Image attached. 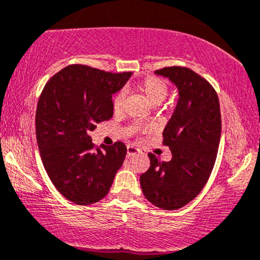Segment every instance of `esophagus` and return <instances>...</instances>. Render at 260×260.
<instances>
[{
    "label": "esophagus",
    "instance_id": "34e87169",
    "mask_svg": "<svg viewBox=\"0 0 260 260\" xmlns=\"http://www.w3.org/2000/svg\"><path fill=\"white\" fill-rule=\"evenodd\" d=\"M140 152V151L138 150V148H135L134 146H127V157H131V156H135V154H138Z\"/></svg>",
    "mask_w": 260,
    "mask_h": 260
}]
</instances>
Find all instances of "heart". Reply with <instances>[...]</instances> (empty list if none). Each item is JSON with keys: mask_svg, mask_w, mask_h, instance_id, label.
Listing matches in <instances>:
<instances>
[{"mask_svg": "<svg viewBox=\"0 0 260 260\" xmlns=\"http://www.w3.org/2000/svg\"><path fill=\"white\" fill-rule=\"evenodd\" d=\"M136 89L139 92H141L145 95V98L147 99L148 103L152 104V106H157L161 102L167 97L169 92L168 83L161 77H157V76H147L144 80L139 81L135 84ZM124 99L125 94L124 92H118L115 93L114 97L112 99V106L114 112H120L124 106Z\"/></svg>", "mask_w": 260, "mask_h": 260, "instance_id": "heart-1", "label": "heart"}]
</instances>
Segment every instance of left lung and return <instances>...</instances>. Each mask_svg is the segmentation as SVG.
Returning <instances> with one entry per match:
<instances>
[{"label":"left lung","instance_id":"8db88e82","mask_svg":"<svg viewBox=\"0 0 260 260\" xmlns=\"http://www.w3.org/2000/svg\"><path fill=\"white\" fill-rule=\"evenodd\" d=\"M177 86L179 99L163 130V145L172 159L161 162L148 153L150 168L140 177L145 198L157 208H183L203 190L215 161L221 136L220 102L214 87L188 67L157 70Z\"/></svg>","mask_w":260,"mask_h":260}]
</instances>
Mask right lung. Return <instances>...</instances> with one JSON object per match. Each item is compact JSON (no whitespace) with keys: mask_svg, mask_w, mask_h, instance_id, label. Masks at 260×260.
<instances>
[{"mask_svg":"<svg viewBox=\"0 0 260 260\" xmlns=\"http://www.w3.org/2000/svg\"><path fill=\"white\" fill-rule=\"evenodd\" d=\"M130 76L70 65L52 76L40 94L36 133L43 165L55 188L77 205L103 199L126 156L124 142L99 148L89 133L112 118V94Z\"/></svg>","mask_w":260,"mask_h":260,"instance_id":"1","label":"right lung"}]
</instances>
